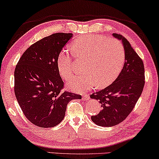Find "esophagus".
Wrapping results in <instances>:
<instances>
[{"label":"esophagus","instance_id":"esophagus-1","mask_svg":"<svg viewBox=\"0 0 159 159\" xmlns=\"http://www.w3.org/2000/svg\"><path fill=\"white\" fill-rule=\"evenodd\" d=\"M90 98L89 95H84L83 96V99L84 100H88Z\"/></svg>","mask_w":159,"mask_h":159}]
</instances>
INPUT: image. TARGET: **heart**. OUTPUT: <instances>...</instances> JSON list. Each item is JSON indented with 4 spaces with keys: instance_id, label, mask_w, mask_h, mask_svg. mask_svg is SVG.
<instances>
[{
    "instance_id": "obj_1",
    "label": "heart",
    "mask_w": 159,
    "mask_h": 159,
    "mask_svg": "<svg viewBox=\"0 0 159 159\" xmlns=\"http://www.w3.org/2000/svg\"><path fill=\"white\" fill-rule=\"evenodd\" d=\"M72 50L77 57L88 58L84 66L87 73L68 81L69 87L77 91H85L96 84L98 88L109 85L120 73L125 63V48L118 39L87 35L74 42ZM57 67L63 79H69L74 75L75 64L69 49H63L59 53Z\"/></svg>"
}]
</instances>
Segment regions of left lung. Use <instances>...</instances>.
<instances>
[{
  "instance_id": "obj_1",
  "label": "left lung",
  "mask_w": 159,
  "mask_h": 159,
  "mask_svg": "<svg viewBox=\"0 0 159 159\" xmlns=\"http://www.w3.org/2000/svg\"><path fill=\"white\" fill-rule=\"evenodd\" d=\"M121 39L125 51V61L122 71L112 84L90 98L99 101L102 110L91 116L96 125L110 127L125 120L134 108L145 85V68L143 60L131 47L129 41L120 34H113Z\"/></svg>"
}]
</instances>
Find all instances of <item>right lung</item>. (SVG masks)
I'll use <instances>...</instances> for the list:
<instances>
[{
  "instance_id": "1",
  "label": "right lung",
  "mask_w": 159,
  "mask_h": 159,
  "mask_svg": "<svg viewBox=\"0 0 159 159\" xmlns=\"http://www.w3.org/2000/svg\"><path fill=\"white\" fill-rule=\"evenodd\" d=\"M72 34L56 33L25 51L14 71V93L25 116L41 128L54 127L64 118L68 103L81 95L63 90L57 67L59 53Z\"/></svg>"
}]
</instances>
